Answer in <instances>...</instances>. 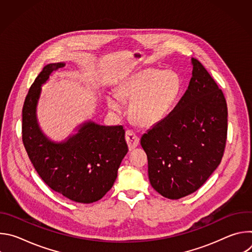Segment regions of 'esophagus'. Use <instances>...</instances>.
Returning a JSON list of instances; mask_svg holds the SVG:
<instances>
[{"label": "esophagus", "mask_w": 252, "mask_h": 252, "mask_svg": "<svg viewBox=\"0 0 252 252\" xmlns=\"http://www.w3.org/2000/svg\"><path fill=\"white\" fill-rule=\"evenodd\" d=\"M126 140L127 142V146L129 151H132L133 149H135L138 143H139V137L131 130H126Z\"/></svg>", "instance_id": "1"}]
</instances>
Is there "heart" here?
Segmentation results:
<instances>
[{"label":"heart","mask_w":252,"mask_h":252,"mask_svg":"<svg viewBox=\"0 0 252 252\" xmlns=\"http://www.w3.org/2000/svg\"><path fill=\"white\" fill-rule=\"evenodd\" d=\"M181 87V79L175 71L147 68L122 83L117 89V96L130 101L128 116L135 126L151 127L169 113ZM119 99L113 95L107 97V105L115 113L122 111Z\"/></svg>","instance_id":"1"}]
</instances>
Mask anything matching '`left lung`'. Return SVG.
Returning <instances> with one entry per match:
<instances>
[{"mask_svg": "<svg viewBox=\"0 0 252 252\" xmlns=\"http://www.w3.org/2000/svg\"><path fill=\"white\" fill-rule=\"evenodd\" d=\"M192 77L174 109L140 138L152 187L178 199L196 191L220 165L227 138L222 91L196 59Z\"/></svg>", "mask_w": 252, "mask_h": 252, "instance_id": "left-lung-1", "label": "left lung"}]
</instances>
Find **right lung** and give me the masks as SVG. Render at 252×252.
I'll return each mask as SVG.
<instances>
[{
	"label": "right lung",
	"mask_w": 252,
	"mask_h": 252,
	"mask_svg": "<svg viewBox=\"0 0 252 252\" xmlns=\"http://www.w3.org/2000/svg\"><path fill=\"white\" fill-rule=\"evenodd\" d=\"M64 63H50L35 78L23 106L22 137L34 169L53 190L80 203H92L109 191L127 154L123 126L89 122L65 141L56 143L41 130L35 109L41 86Z\"/></svg>",
	"instance_id": "right-lung-1"
}]
</instances>
